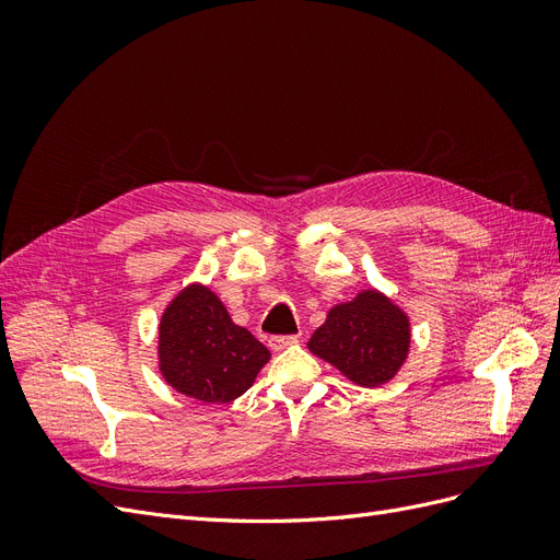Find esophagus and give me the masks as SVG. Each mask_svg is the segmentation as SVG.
Instances as JSON below:
<instances>
[{
	"instance_id": "obj_1",
	"label": "esophagus",
	"mask_w": 560,
	"mask_h": 560,
	"mask_svg": "<svg viewBox=\"0 0 560 560\" xmlns=\"http://www.w3.org/2000/svg\"><path fill=\"white\" fill-rule=\"evenodd\" d=\"M294 343H299V336H270L268 338V348L273 350V352H280V350H284V348H290V346H294Z\"/></svg>"
}]
</instances>
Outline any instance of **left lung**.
<instances>
[{
  "mask_svg": "<svg viewBox=\"0 0 560 560\" xmlns=\"http://www.w3.org/2000/svg\"><path fill=\"white\" fill-rule=\"evenodd\" d=\"M409 348V315L376 290H364L352 301L334 306L308 341L313 354L362 387L393 381Z\"/></svg>",
  "mask_w": 560,
  "mask_h": 560,
  "instance_id": "obj_1",
  "label": "left lung"
}]
</instances>
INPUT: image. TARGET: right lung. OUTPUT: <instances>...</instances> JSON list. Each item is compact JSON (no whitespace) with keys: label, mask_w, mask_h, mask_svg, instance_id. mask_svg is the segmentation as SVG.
Instances as JSON below:
<instances>
[{"label":"right lung","mask_w":560,"mask_h":560,"mask_svg":"<svg viewBox=\"0 0 560 560\" xmlns=\"http://www.w3.org/2000/svg\"><path fill=\"white\" fill-rule=\"evenodd\" d=\"M270 360L268 348L206 284H189L163 311L159 325V369L179 395L206 404H229L252 387Z\"/></svg>","instance_id":"right-lung-1"}]
</instances>
